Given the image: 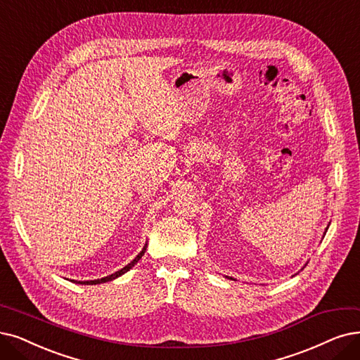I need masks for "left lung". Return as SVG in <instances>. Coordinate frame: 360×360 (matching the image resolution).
I'll use <instances>...</instances> for the list:
<instances>
[{
    "mask_svg": "<svg viewBox=\"0 0 360 360\" xmlns=\"http://www.w3.org/2000/svg\"><path fill=\"white\" fill-rule=\"evenodd\" d=\"M326 230H328V227H326ZM326 230H325V233H326ZM229 278V276H227ZM229 279H233V278H229Z\"/></svg>",
    "mask_w": 360,
    "mask_h": 360,
    "instance_id": "obj_1",
    "label": "left lung"
}]
</instances>
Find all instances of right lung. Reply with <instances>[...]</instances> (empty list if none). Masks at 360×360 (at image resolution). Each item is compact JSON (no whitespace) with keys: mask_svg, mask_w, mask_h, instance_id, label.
<instances>
[{"mask_svg":"<svg viewBox=\"0 0 360 360\" xmlns=\"http://www.w3.org/2000/svg\"><path fill=\"white\" fill-rule=\"evenodd\" d=\"M146 247H148V243H145V247H143V250L139 252V255L134 258V260H133L131 263H128L125 267H122V269L118 270V271L112 273V275H109V276H106V278H102V279H94V281H78L77 283H81V285H97V283H103V282H109V281H113V279L120 278L121 275H124V273H127L128 270H130L134 264H137V262L143 257V254H145Z\"/></svg>","mask_w":360,"mask_h":360,"instance_id":"1","label":"right lung"}]
</instances>
